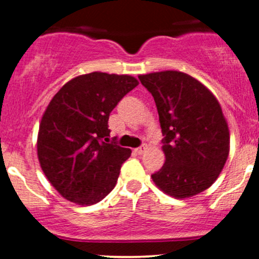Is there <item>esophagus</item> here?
Here are the masks:
<instances>
[{"mask_svg":"<svg viewBox=\"0 0 259 259\" xmlns=\"http://www.w3.org/2000/svg\"><path fill=\"white\" fill-rule=\"evenodd\" d=\"M146 146H145V145H142V146H140V147H138V148H135V150H134V152H135L136 154H142L145 152V151H146Z\"/></svg>","mask_w":259,"mask_h":259,"instance_id":"esophagus-1","label":"esophagus"}]
</instances>
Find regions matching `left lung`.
I'll return each instance as SVG.
<instances>
[{
  "instance_id": "1",
  "label": "left lung",
  "mask_w": 259,
  "mask_h": 259,
  "mask_svg": "<svg viewBox=\"0 0 259 259\" xmlns=\"http://www.w3.org/2000/svg\"><path fill=\"white\" fill-rule=\"evenodd\" d=\"M153 96L164 138V165L151 175L162 191L186 198L217 180L229 156V127L204 85L177 70L139 76Z\"/></svg>"
}]
</instances>
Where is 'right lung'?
Masks as SVG:
<instances>
[{"mask_svg": "<svg viewBox=\"0 0 259 259\" xmlns=\"http://www.w3.org/2000/svg\"><path fill=\"white\" fill-rule=\"evenodd\" d=\"M139 85L130 75L94 72L68 81L47 106L37 136L41 169L65 200L90 206L114 189L132 151L109 142V114Z\"/></svg>", "mask_w": 259, "mask_h": 259, "instance_id": "add662e5", "label": "right lung"}]
</instances>
